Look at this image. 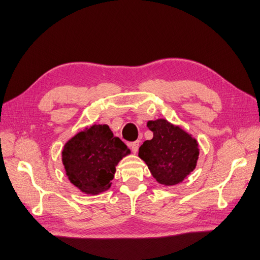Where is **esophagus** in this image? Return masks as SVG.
<instances>
[{
	"label": "esophagus",
	"instance_id": "1",
	"mask_svg": "<svg viewBox=\"0 0 260 260\" xmlns=\"http://www.w3.org/2000/svg\"><path fill=\"white\" fill-rule=\"evenodd\" d=\"M138 148H139V141L138 140L132 142V144H131V149H132V151L134 153H136L138 151Z\"/></svg>",
	"mask_w": 260,
	"mask_h": 260
}]
</instances>
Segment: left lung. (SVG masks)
<instances>
[{"mask_svg": "<svg viewBox=\"0 0 260 260\" xmlns=\"http://www.w3.org/2000/svg\"><path fill=\"white\" fill-rule=\"evenodd\" d=\"M148 128L153 132V138L139 148V157L162 185L173 186L182 181L196 169L197 140L166 120L150 121Z\"/></svg>", "mask_w": 260, "mask_h": 260, "instance_id": "left-lung-1", "label": "left lung"}]
</instances>
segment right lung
I'll return each mask as SVG.
<instances>
[{"label": "right lung", "mask_w": 260, "mask_h": 260, "mask_svg": "<svg viewBox=\"0 0 260 260\" xmlns=\"http://www.w3.org/2000/svg\"><path fill=\"white\" fill-rule=\"evenodd\" d=\"M129 149L107 125H93L64 145L62 163L73 185L86 194H98L111 186L115 166Z\"/></svg>", "instance_id": "add662e5"}]
</instances>
